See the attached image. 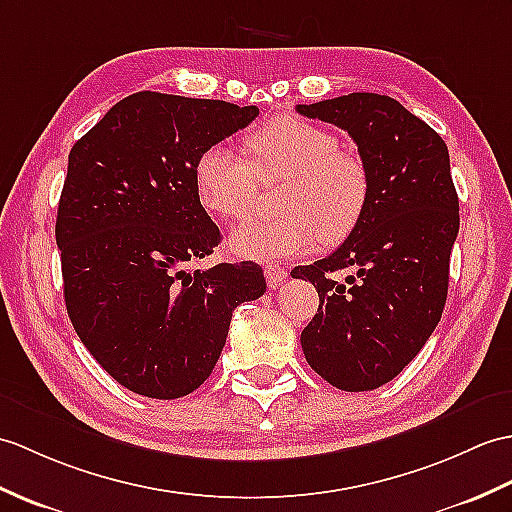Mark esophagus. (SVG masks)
I'll list each match as a JSON object with an SVG mask.
<instances>
[{"mask_svg":"<svg viewBox=\"0 0 512 512\" xmlns=\"http://www.w3.org/2000/svg\"><path fill=\"white\" fill-rule=\"evenodd\" d=\"M264 275H266V281H268V288L270 290H277L279 285L285 281V277H288V270H285L279 264H268L264 268Z\"/></svg>","mask_w":512,"mask_h":512,"instance_id":"1","label":"esophagus"}]
</instances>
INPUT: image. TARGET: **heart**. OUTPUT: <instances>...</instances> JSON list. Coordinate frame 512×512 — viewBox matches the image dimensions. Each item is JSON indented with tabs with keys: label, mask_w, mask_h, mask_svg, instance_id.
<instances>
[{
	"label": "heart",
	"mask_w": 512,
	"mask_h": 512,
	"mask_svg": "<svg viewBox=\"0 0 512 512\" xmlns=\"http://www.w3.org/2000/svg\"><path fill=\"white\" fill-rule=\"evenodd\" d=\"M327 128L279 115L246 137L248 161L227 146H209L194 165L200 205L222 220L251 216L259 181L288 178L279 194L281 216L244 224L229 237L240 259L268 261L310 253L318 237L340 242L358 227L371 176L358 154L340 150Z\"/></svg>",
	"instance_id": "heart-1"
}]
</instances>
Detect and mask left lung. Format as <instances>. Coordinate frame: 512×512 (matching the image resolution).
I'll list each match as a JSON object with an SVG mask.
<instances>
[{
	"label": "left lung",
	"instance_id": "1",
	"mask_svg": "<svg viewBox=\"0 0 512 512\" xmlns=\"http://www.w3.org/2000/svg\"><path fill=\"white\" fill-rule=\"evenodd\" d=\"M296 111L347 130L371 176L358 227L329 257L292 270L320 299L301 347L331 386L373 390L417 358L443 316L460 227L449 152L388 95L349 93ZM340 269L350 270L344 280Z\"/></svg>",
	"mask_w": 512,
	"mask_h": 512
}]
</instances>
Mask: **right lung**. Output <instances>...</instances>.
<instances>
[{
  "label": "right lung",
  "instance_id": "right-lung-1",
  "mask_svg": "<svg viewBox=\"0 0 512 512\" xmlns=\"http://www.w3.org/2000/svg\"><path fill=\"white\" fill-rule=\"evenodd\" d=\"M257 115L139 91L69 152L56 216L67 314L104 371L137 395L178 399L205 384L233 310L266 292L253 261L192 270L222 240L196 194V159Z\"/></svg>",
  "mask_w": 512,
  "mask_h": 512
}]
</instances>
